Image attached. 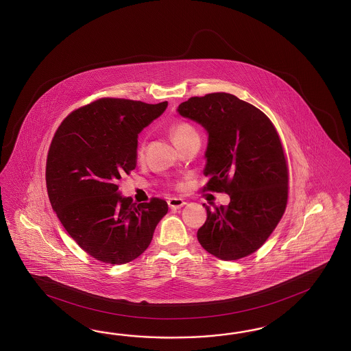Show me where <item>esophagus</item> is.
Here are the masks:
<instances>
[{
    "label": "esophagus",
    "instance_id": "34e87169",
    "mask_svg": "<svg viewBox=\"0 0 351 351\" xmlns=\"http://www.w3.org/2000/svg\"><path fill=\"white\" fill-rule=\"evenodd\" d=\"M167 203H169V207L170 208H172V210H178V208H181V207H184L185 204H186V202L184 201V199H181V198H170L169 201H167Z\"/></svg>",
    "mask_w": 351,
    "mask_h": 351
}]
</instances>
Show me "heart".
Returning <instances> with one entry per match:
<instances>
[{"mask_svg": "<svg viewBox=\"0 0 351 351\" xmlns=\"http://www.w3.org/2000/svg\"><path fill=\"white\" fill-rule=\"evenodd\" d=\"M191 134H195V131H194V130H193V128H191V126H189L188 123H182V122H179V123L173 125V126H172V128H171V136H172V140H173V143H176L178 140H180V138H185V136H188V135H191ZM143 150H144V148H143V147H138V157H141V156H143Z\"/></svg>", "mask_w": 351, "mask_h": 351, "instance_id": "b5f03b06", "label": "heart"}]
</instances>
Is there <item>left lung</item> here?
<instances>
[{
	"mask_svg": "<svg viewBox=\"0 0 351 351\" xmlns=\"http://www.w3.org/2000/svg\"><path fill=\"white\" fill-rule=\"evenodd\" d=\"M178 113L208 135L206 189L230 197L226 207L203 204L207 220L197 233L199 243L223 261L254 254L287 204V165L276 128L260 109L226 93L191 97Z\"/></svg>",
	"mask_w": 351,
	"mask_h": 351,
	"instance_id": "obj_1",
	"label": "left lung"
}]
</instances>
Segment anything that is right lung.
<instances>
[{
    "label": "right lung",
    "instance_id": "1",
    "mask_svg": "<svg viewBox=\"0 0 351 351\" xmlns=\"http://www.w3.org/2000/svg\"><path fill=\"white\" fill-rule=\"evenodd\" d=\"M167 106L99 99L71 113L55 132L46 163L50 202L77 245L99 261L135 260L169 211L163 199L138 204L118 191L121 176L136 167L138 134Z\"/></svg>",
    "mask_w": 351,
    "mask_h": 351
}]
</instances>
